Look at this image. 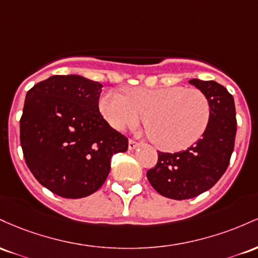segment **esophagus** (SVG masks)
Segmentation results:
<instances>
[{
  "mask_svg": "<svg viewBox=\"0 0 258 258\" xmlns=\"http://www.w3.org/2000/svg\"><path fill=\"white\" fill-rule=\"evenodd\" d=\"M138 146H139V143H137V141H135V140H133V139H129V145H128L129 150L137 149Z\"/></svg>",
  "mask_w": 258,
  "mask_h": 258,
  "instance_id": "esophagus-1",
  "label": "esophagus"
}]
</instances>
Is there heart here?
<instances>
[{
  "label": "heart",
  "mask_w": 258,
  "mask_h": 258,
  "mask_svg": "<svg viewBox=\"0 0 258 258\" xmlns=\"http://www.w3.org/2000/svg\"><path fill=\"white\" fill-rule=\"evenodd\" d=\"M100 109L112 128L125 132L140 124L158 149L180 151L187 149L206 132L211 103L199 89L184 86L145 88L134 86L124 95L108 91L100 100Z\"/></svg>",
  "instance_id": "b5f03b06"
}]
</instances>
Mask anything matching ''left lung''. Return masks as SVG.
Masks as SVG:
<instances>
[{
	"label": "left lung",
	"instance_id": "8db88e82",
	"mask_svg": "<svg viewBox=\"0 0 258 258\" xmlns=\"http://www.w3.org/2000/svg\"><path fill=\"white\" fill-rule=\"evenodd\" d=\"M208 97L211 119L195 145L180 152H158L156 166L146 175L153 189L173 200L195 198L211 189L229 166L236 134L234 98L213 80H190Z\"/></svg>",
	"mask_w": 258,
	"mask_h": 258
}]
</instances>
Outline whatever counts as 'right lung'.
Returning a JSON list of instances; mask_svg holds the SVG:
<instances>
[{
    "instance_id": "right-lung-1",
    "label": "right lung",
    "mask_w": 258,
    "mask_h": 258,
    "mask_svg": "<svg viewBox=\"0 0 258 258\" xmlns=\"http://www.w3.org/2000/svg\"><path fill=\"white\" fill-rule=\"evenodd\" d=\"M102 84L80 75H53L27 92L20 145L36 180L56 195L82 199L105 183L111 158L128 139L98 109Z\"/></svg>"
}]
</instances>
